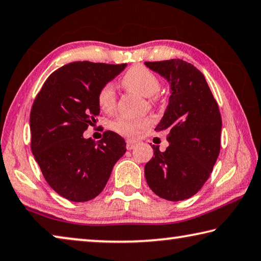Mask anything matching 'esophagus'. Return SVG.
Returning a JSON list of instances; mask_svg holds the SVG:
<instances>
[{
	"instance_id": "34e87169",
	"label": "esophagus",
	"mask_w": 261,
	"mask_h": 261,
	"mask_svg": "<svg viewBox=\"0 0 261 261\" xmlns=\"http://www.w3.org/2000/svg\"><path fill=\"white\" fill-rule=\"evenodd\" d=\"M126 143H127L126 147H127L128 150H132V149H134L136 147V144H138V142H135V141H133V140H127Z\"/></svg>"
}]
</instances>
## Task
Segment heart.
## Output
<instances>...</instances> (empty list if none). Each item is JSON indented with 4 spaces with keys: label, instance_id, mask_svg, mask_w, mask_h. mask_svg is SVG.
<instances>
[{
    "label": "heart",
    "instance_id": "heart-1",
    "mask_svg": "<svg viewBox=\"0 0 261 261\" xmlns=\"http://www.w3.org/2000/svg\"><path fill=\"white\" fill-rule=\"evenodd\" d=\"M121 83L128 90L135 91L140 95L150 97L160 90L161 83L157 76L151 70L143 66H133L128 69L122 76ZM98 105L99 108L110 112L115 106V91L111 83L105 84L98 92ZM150 125V121L147 119H130L127 117L118 118L112 122V129L115 133L127 136V138H135L140 132Z\"/></svg>",
    "mask_w": 261,
    "mask_h": 261
}]
</instances>
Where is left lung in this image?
Listing matches in <instances>:
<instances>
[{"label": "left lung", "mask_w": 261, "mask_h": 261, "mask_svg": "<svg viewBox=\"0 0 261 261\" xmlns=\"http://www.w3.org/2000/svg\"><path fill=\"white\" fill-rule=\"evenodd\" d=\"M170 84L165 113L155 128L166 132L169 147L144 166L153 193L169 201H181L198 193L211 176L221 149L222 119L219 105L202 72L180 59L144 62Z\"/></svg>", "instance_id": "1"}]
</instances>
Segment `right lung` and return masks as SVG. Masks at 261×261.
<instances>
[{"label":"right lung","mask_w":261,"mask_h":261,"mask_svg":"<svg viewBox=\"0 0 261 261\" xmlns=\"http://www.w3.org/2000/svg\"><path fill=\"white\" fill-rule=\"evenodd\" d=\"M126 66L68 63L48 76L33 101L32 153L48 185L70 201L96 198L126 152L125 140L112 130L98 142L83 136L99 114L98 92Z\"/></svg>","instance_id":"1"}]
</instances>
